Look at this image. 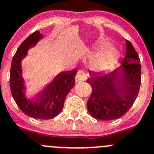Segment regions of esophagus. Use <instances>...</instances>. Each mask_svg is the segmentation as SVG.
<instances>
[{"label": "esophagus", "instance_id": "esophagus-1", "mask_svg": "<svg viewBox=\"0 0 154 154\" xmlns=\"http://www.w3.org/2000/svg\"><path fill=\"white\" fill-rule=\"evenodd\" d=\"M87 79V74L82 70L78 71L75 76V82H80L85 80Z\"/></svg>", "mask_w": 154, "mask_h": 154}]
</instances>
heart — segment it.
I'll return each mask as SVG.
<instances>
[{
    "instance_id": "b5f03b06",
    "label": "heart",
    "mask_w": 154,
    "mask_h": 154,
    "mask_svg": "<svg viewBox=\"0 0 154 154\" xmlns=\"http://www.w3.org/2000/svg\"><path fill=\"white\" fill-rule=\"evenodd\" d=\"M108 43L103 44L101 48L108 46ZM118 55V51L116 48L109 47L99 52L91 59L90 62V68L96 72H102L110 69Z\"/></svg>"
}]
</instances>
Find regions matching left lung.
<instances>
[{"instance_id": "obj_1", "label": "left lung", "mask_w": 154, "mask_h": 154, "mask_svg": "<svg viewBox=\"0 0 154 154\" xmlns=\"http://www.w3.org/2000/svg\"><path fill=\"white\" fill-rule=\"evenodd\" d=\"M126 54L120 64L103 74L89 72L86 82L92 92L87 102L92 117L100 120L120 118L135 102L141 84V65L131 42L126 40Z\"/></svg>"}]
</instances>
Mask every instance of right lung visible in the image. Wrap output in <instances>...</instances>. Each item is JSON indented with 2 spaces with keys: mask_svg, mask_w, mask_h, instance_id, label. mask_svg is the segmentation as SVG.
Here are the masks:
<instances>
[{
  "mask_svg": "<svg viewBox=\"0 0 154 154\" xmlns=\"http://www.w3.org/2000/svg\"><path fill=\"white\" fill-rule=\"evenodd\" d=\"M43 37L39 31H36L20 44L13 57L9 82L13 99L24 114L35 119H49L62 111L66 97L74 85L77 71L73 69L60 72L40 94L31 99L27 97L26 86L22 74V60L26 57L29 47L35 46Z\"/></svg>",
  "mask_w": 154,
  "mask_h": 154,
  "instance_id": "1",
  "label": "right lung"
}]
</instances>
